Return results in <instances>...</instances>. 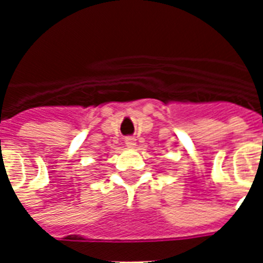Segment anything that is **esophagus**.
<instances>
[{"label":"esophagus","mask_w":263,"mask_h":263,"mask_svg":"<svg viewBox=\"0 0 263 263\" xmlns=\"http://www.w3.org/2000/svg\"><path fill=\"white\" fill-rule=\"evenodd\" d=\"M125 143H126L127 147H136V138L134 137H126Z\"/></svg>","instance_id":"34e87169"}]
</instances>
